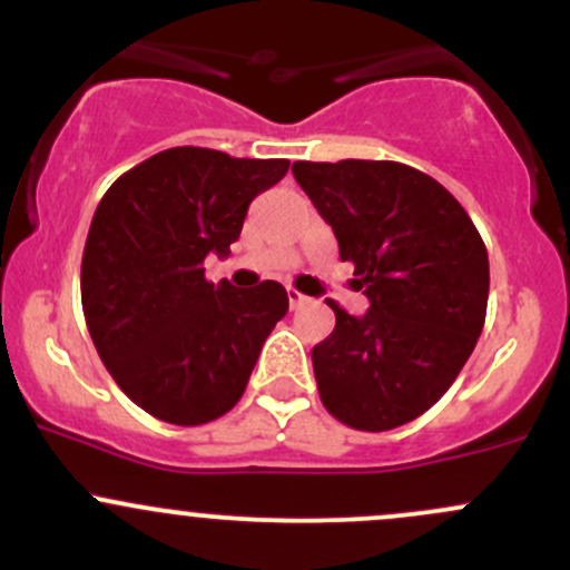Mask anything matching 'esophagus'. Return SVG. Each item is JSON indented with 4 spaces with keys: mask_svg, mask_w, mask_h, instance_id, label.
<instances>
[{
    "mask_svg": "<svg viewBox=\"0 0 570 570\" xmlns=\"http://www.w3.org/2000/svg\"><path fill=\"white\" fill-rule=\"evenodd\" d=\"M286 297H289V305H292V308H299V305L311 303V299H308V297H305V295H303V292L292 289V286H289V289H286Z\"/></svg>",
    "mask_w": 570,
    "mask_h": 570,
    "instance_id": "esophagus-1",
    "label": "esophagus"
}]
</instances>
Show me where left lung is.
<instances>
[{"mask_svg": "<svg viewBox=\"0 0 570 570\" xmlns=\"http://www.w3.org/2000/svg\"><path fill=\"white\" fill-rule=\"evenodd\" d=\"M292 173L371 299L360 318L327 299L335 330L311 352L318 397L354 430L400 428L441 400L476 346L484 240L452 194L400 161H295Z\"/></svg>", "mask_w": 570, "mask_h": 570, "instance_id": "left-lung-1", "label": "left lung"}]
</instances>
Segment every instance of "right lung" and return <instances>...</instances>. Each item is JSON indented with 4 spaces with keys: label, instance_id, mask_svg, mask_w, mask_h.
Returning <instances> with one entry per match:
<instances>
[{
    "label": "right lung",
    "instance_id": "add662e5",
    "mask_svg": "<svg viewBox=\"0 0 570 570\" xmlns=\"http://www.w3.org/2000/svg\"><path fill=\"white\" fill-rule=\"evenodd\" d=\"M289 170L178 146L105 191L80 265V299L99 360L124 395L161 422L197 428L246 392L256 356L284 318L278 281L214 286L205 256H227L248 205Z\"/></svg>",
    "mask_w": 570,
    "mask_h": 570
}]
</instances>
